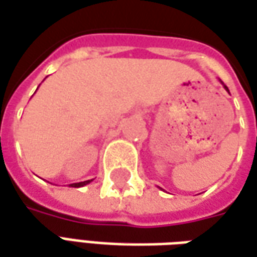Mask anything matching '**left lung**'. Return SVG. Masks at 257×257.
Segmentation results:
<instances>
[{"instance_id":"obj_1","label":"left lung","mask_w":257,"mask_h":257,"mask_svg":"<svg viewBox=\"0 0 257 257\" xmlns=\"http://www.w3.org/2000/svg\"><path fill=\"white\" fill-rule=\"evenodd\" d=\"M221 84H222V82H221ZM222 85H224V84H222ZM224 88H225V89H226V91H228V88H226V86H225V85H224ZM228 92H229V91H228Z\"/></svg>"}]
</instances>
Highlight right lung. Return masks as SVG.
Instances as JSON below:
<instances>
[{
  "label": "right lung",
  "mask_w": 257,
  "mask_h": 257,
  "mask_svg": "<svg viewBox=\"0 0 257 257\" xmlns=\"http://www.w3.org/2000/svg\"><path fill=\"white\" fill-rule=\"evenodd\" d=\"M91 180H85V182H79V183H72V185H70V187H82V186H86L88 183H91Z\"/></svg>",
  "instance_id": "obj_1"
}]
</instances>
